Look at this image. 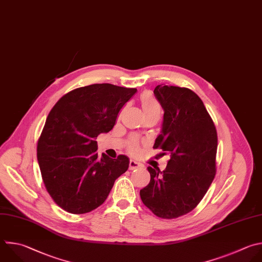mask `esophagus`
<instances>
[{
	"label": "esophagus",
	"mask_w": 262,
	"mask_h": 262,
	"mask_svg": "<svg viewBox=\"0 0 262 262\" xmlns=\"http://www.w3.org/2000/svg\"><path fill=\"white\" fill-rule=\"evenodd\" d=\"M129 169H137V168H140V167H142V164L140 163V162H138V161H135V160H133V159H130L129 160Z\"/></svg>",
	"instance_id": "obj_1"
}]
</instances>
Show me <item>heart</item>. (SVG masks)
I'll return each instance as SVG.
<instances>
[{
	"label": "heart",
	"mask_w": 262,
	"mask_h": 262,
	"mask_svg": "<svg viewBox=\"0 0 262 262\" xmlns=\"http://www.w3.org/2000/svg\"><path fill=\"white\" fill-rule=\"evenodd\" d=\"M140 101H141V106H142L145 116H150V115H158L159 116L160 115V113H161L160 105L151 94L144 93L141 96ZM138 148H139L138 141H137V139L133 138L130 141V144H129V150L135 153L138 151Z\"/></svg>",
	"instance_id": "1"
}]
</instances>
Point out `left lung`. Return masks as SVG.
Wrapping results in <instances>:
<instances>
[{
	"label": "left lung",
	"instance_id": "obj_1",
	"mask_svg": "<svg viewBox=\"0 0 262 262\" xmlns=\"http://www.w3.org/2000/svg\"><path fill=\"white\" fill-rule=\"evenodd\" d=\"M154 96L163 109L160 135L153 148L170 159L164 170L148 166L149 184L140 190L143 204L160 218L192 211L216 173L217 132L203 101L188 89L157 85Z\"/></svg>",
	"mask_w": 262,
	"mask_h": 262
}]
</instances>
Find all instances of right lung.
I'll use <instances>...</instances> for the list:
<instances>
[{
    "label": "right lung",
    "mask_w": 262,
    "mask_h": 262,
    "mask_svg": "<svg viewBox=\"0 0 262 262\" xmlns=\"http://www.w3.org/2000/svg\"><path fill=\"white\" fill-rule=\"evenodd\" d=\"M136 89L92 84L64 95L47 116L37 157L45 187L53 201L72 214L100 207L129 158L98 155L97 137L109 133Z\"/></svg>",
    "instance_id": "add662e5"
}]
</instances>
